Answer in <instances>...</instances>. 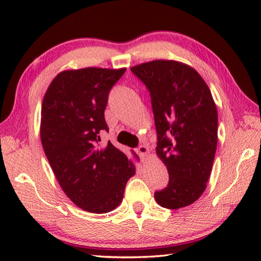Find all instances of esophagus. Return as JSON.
Masks as SVG:
<instances>
[{
    "instance_id": "34e87169",
    "label": "esophagus",
    "mask_w": 261,
    "mask_h": 261,
    "mask_svg": "<svg viewBox=\"0 0 261 261\" xmlns=\"http://www.w3.org/2000/svg\"><path fill=\"white\" fill-rule=\"evenodd\" d=\"M136 152L138 153V155L140 156L141 160H143V161L147 160V156H148V153H149L148 147L144 146V145H141V146H139L138 148L136 149Z\"/></svg>"
}]
</instances>
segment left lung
<instances>
[{
  "mask_svg": "<svg viewBox=\"0 0 261 261\" xmlns=\"http://www.w3.org/2000/svg\"><path fill=\"white\" fill-rule=\"evenodd\" d=\"M148 88L158 134L156 155L169 174L156 202L178 210L199 199L207 187L218 146V109L197 70L174 60L131 68Z\"/></svg>",
  "mask_w": 261,
  "mask_h": 261,
  "instance_id": "left-lung-1",
  "label": "left lung"
}]
</instances>
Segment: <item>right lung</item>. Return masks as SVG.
<instances>
[{"label":"right lung","instance_id":"obj_1","mask_svg":"<svg viewBox=\"0 0 261 261\" xmlns=\"http://www.w3.org/2000/svg\"><path fill=\"white\" fill-rule=\"evenodd\" d=\"M126 68L64 70L48 86L41 106L40 138L57 182L83 211L112 212L123 200L136 166L100 132L108 131L105 109L110 88ZM132 155L138 160L135 152Z\"/></svg>","mask_w":261,"mask_h":261}]
</instances>
